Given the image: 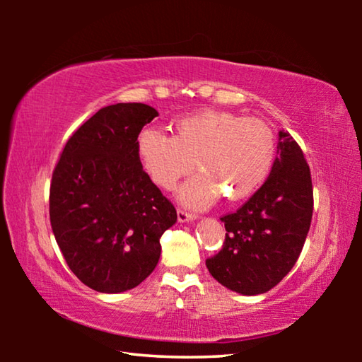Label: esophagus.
I'll return each instance as SVG.
<instances>
[{"label": "esophagus", "mask_w": 362, "mask_h": 362, "mask_svg": "<svg viewBox=\"0 0 362 362\" xmlns=\"http://www.w3.org/2000/svg\"><path fill=\"white\" fill-rule=\"evenodd\" d=\"M177 218H179V222H188V220H194V218H198V216H196V214H193V212H188V211H185V209H179L177 211Z\"/></svg>", "instance_id": "obj_1"}]
</instances>
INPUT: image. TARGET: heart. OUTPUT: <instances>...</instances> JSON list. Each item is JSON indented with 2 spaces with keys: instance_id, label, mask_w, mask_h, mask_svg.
Wrapping results in <instances>:
<instances>
[{
  "instance_id": "b5f03b06",
  "label": "heart",
  "mask_w": 362,
  "mask_h": 362,
  "mask_svg": "<svg viewBox=\"0 0 362 362\" xmlns=\"http://www.w3.org/2000/svg\"><path fill=\"white\" fill-rule=\"evenodd\" d=\"M174 137L144 129L137 153L151 180L164 189L198 168L201 175L180 188L182 203L207 207L220 194L241 201L259 189L276 159V137L265 121L204 110L175 121Z\"/></svg>"
}]
</instances>
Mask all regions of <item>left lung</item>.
<instances>
[{
	"mask_svg": "<svg viewBox=\"0 0 362 362\" xmlns=\"http://www.w3.org/2000/svg\"><path fill=\"white\" fill-rule=\"evenodd\" d=\"M313 217L310 166L289 132L265 183L240 209L220 217L225 243L206 260L220 284L243 296L265 293L296 265Z\"/></svg>",
	"mask_w": 362,
	"mask_h": 362,
	"instance_id": "8db88e82",
	"label": "left lung"
}]
</instances>
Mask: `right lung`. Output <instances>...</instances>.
Segmentation results:
<instances>
[{"instance_id":"add662e5","label":"right lung","mask_w":362,"mask_h":362,"mask_svg":"<svg viewBox=\"0 0 362 362\" xmlns=\"http://www.w3.org/2000/svg\"><path fill=\"white\" fill-rule=\"evenodd\" d=\"M155 116L145 103L100 108L73 132L52 173L54 236L66 265L97 292H124L148 278L159 238L177 222L137 153L139 134Z\"/></svg>"}]
</instances>
